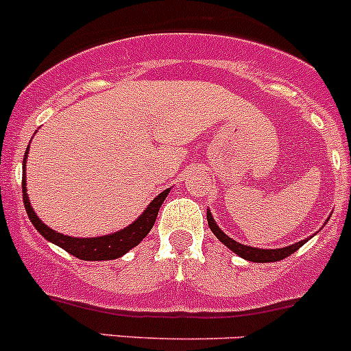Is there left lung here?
<instances>
[{
	"mask_svg": "<svg viewBox=\"0 0 351 351\" xmlns=\"http://www.w3.org/2000/svg\"><path fill=\"white\" fill-rule=\"evenodd\" d=\"M206 220H208V226L212 229V232L215 234V238L219 239L220 243L228 246L231 252H234L236 255H239L241 258L248 260V262H255V263H269V262H279V260H285L286 256L293 255L298 248H302L308 238L302 239L298 243H293V245L285 246V248H274V250H265V248H253V246H246L238 243L236 239L229 238L228 234L223 231H220V228L217 226V222L213 220V215L210 210H206Z\"/></svg>",
	"mask_w": 351,
	"mask_h": 351,
	"instance_id": "obj_1",
	"label": "left lung"
}]
</instances>
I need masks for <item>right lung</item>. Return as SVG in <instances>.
<instances>
[{"label": "right lung", "instance_id": "right-lung-1", "mask_svg": "<svg viewBox=\"0 0 351 351\" xmlns=\"http://www.w3.org/2000/svg\"><path fill=\"white\" fill-rule=\"evenodd\" d=\"M29 148L25 149V156H23L22 163V198L23 205H25V212H27L29 219H31L32 226L38 229L39 234L46 239V241L53 243V245L60 246L70 255L77 256L81 260H89V262H98V260H115L120 258L122 255L138 246L143 239L148 236L152 231L153 223H155L158 210L162 203L165 202L167 195L170 193V188L160 193L156 198L152 199L145 212L138 217L132 223H129L128 228L120 229V231L112 232V234L98 236V238H73V236H65L62 232H56L55 229L48 228L45 222L38 217L31 205V199L27 195V181H25V160H27Z\"/></svg>", "mask_w": 351, "mask_h": 351}]
</instances>
